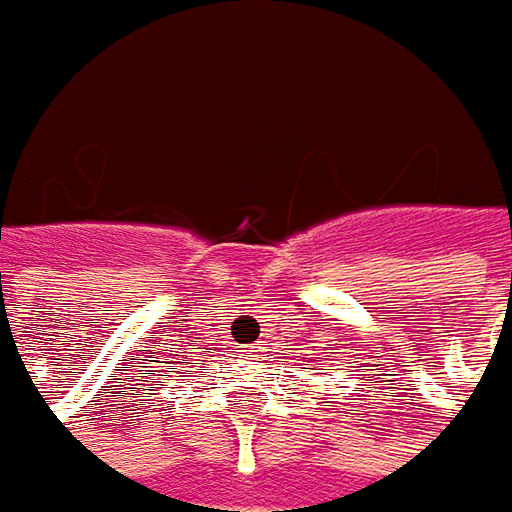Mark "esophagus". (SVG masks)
<instances>
[{
    "label": "esophagus",
    "mask_w": 512,
    "mask_h": 512,
    "mask_svg": "<svg viewBox=\"0 0 512 512\" xmlns=\"http://www.w3.org/2000/svg\"><path fill=\"white\" fill-rule=\"evenodd\" d=\"M247 353H256V344H250V350Z\"/></svg>",
    "instance_id": "obj_1"
}]
</instances>
